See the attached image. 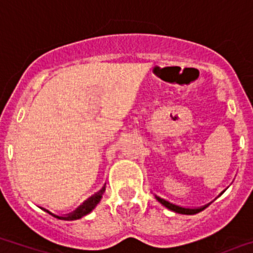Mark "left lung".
<instances>
[{"label": "left lung", "mask_w": 253, "mask_h": 253, "mask_svg": "<svg viewBox=\"0 0 253 253\" xmlns=\"http://www.w3.org/2000/svg\"><path fill=\"white\" fill-rule=\"evenodd\" d=\"M155 198L158 199V202H161L164 207H167L168 210L173 211V212L175 213H180V214H196V213L198 212H202V211L207 207V206H203V207H199V208H185V207H180V206H177V205H173V203L168 202V201H166V199L161 198V197L158 196H155Z\"/></svg>", "instance_id": "1"}]
</instances>
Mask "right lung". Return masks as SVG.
I'll return each instance as SVG.
<instances>
[{"instance_id": "1", "label": "right lung", "mask_w": 253, "mask_h": 253, "mask_svg": "<svg viewBox=\"0 0 253 253\" xmlns=\"http://www.w3.org/2000/svg\"><path fill=\"white\" fill-rule=\"evenodd\" d=\"M104 192H105V187H103V188H101L98 193L94 194V196H91L89 199H86V201H85V202L83 203L80 207H78L75 211H74V212L69 213V214H66V216H57V214L51 213L50 211L46 210V208H43V207H40V208L41 210L45 211V212L50 213L51 216L56 217V218H59V219H64V221H75V219H80L81 217H84V216H86V214H89V213L91 212L95 207H96V205L100 202V199H101V197H103Z\"/></svg>"}]
</instances>
